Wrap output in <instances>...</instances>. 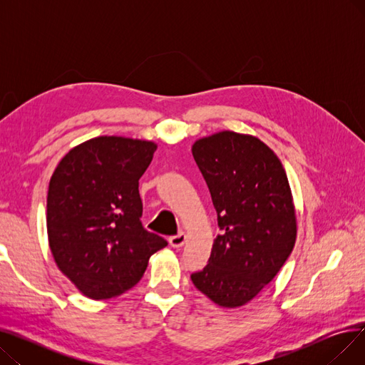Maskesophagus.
Listing matches in <instances>:
<instances>
[{
    "label": "esophagus",
    "instance_id": "34e87169",
    "mask_svg": "<svg viewBox=\"0 0 365 365\" xmlns=\"http://www.w3.org/2000/svg\"><path fill=\"white\" fill-rule=\"evenodd\" d=\"M170 245L175 247V248H179V247H183V244L186 242V235L183 232L178 234V235H173L170 237Z\"/></svg>",
    "mask_w": 365,
    "mask_h": 365
}]
</instances>
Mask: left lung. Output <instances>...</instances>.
Listing matches in <instances>:
<instances>
[{
  "instance_id": "1",
  "label": "left lung",
  "mask_w": 365,
  "mask_h": 365,
  "mask_svg": "<svg viewBox=\"0 0 365 365\" xmlns=\"http://www.w3.org/2000/svg\"><path fill=\"white\" fill-rule=\"evenodd\" d=\"M217 213L208 263L190 275L223 308L253 300L293 252L297 219L292 187L275 152L252 134L223 130L192 145Z\"/></svg>"
}]
</instances>
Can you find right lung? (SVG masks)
Listing matches in <instances>:
<instances>
[{
    "label": "right lung",
    "instance_id": "right-lung-1",
    "mask_svg": "<svg viewBox=\"0 0 365 365\" xmlns=\"http://www.w3.org/2000/svg\"><path fill=\"white\" fill-rule=\"evenodd\" d=\"M157 143L99 136L72 148L48 185L47 234L61 272L93 300L123 294L167 241L142 226L139 179Z\"/></svg>",
    "mask_w": 365,
    "mask_h": 365
}]
</instances>
